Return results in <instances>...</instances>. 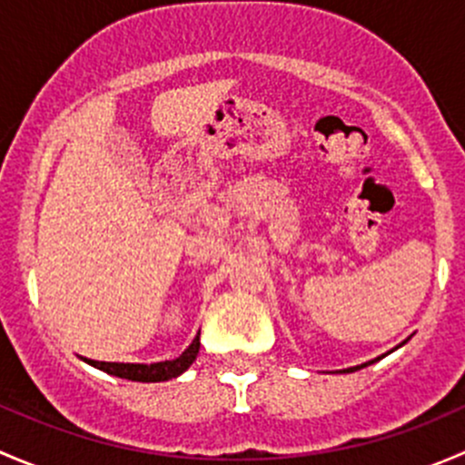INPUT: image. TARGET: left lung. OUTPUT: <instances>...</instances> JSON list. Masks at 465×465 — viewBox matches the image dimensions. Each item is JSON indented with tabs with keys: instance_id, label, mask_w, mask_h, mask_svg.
Segmentation results:
<instances>
[{
	"instance_id": "8db88e82",
	"label": "left lung",
	"mask_w": 465,
	"mask_h": 465,
	"mask_svg": "<svg viewBox=\"0 0 465 465\" xmlns=\"http://www.w3.org/2000/svg\"><path fill=\"white\" fill-rule=\"evenodd\" d=\"M407 340H410V337H407ZM405 340V341H407ZM405 341H402V344H405ZM402 344H398V346H402ZM396 346V349H398ZM389 353H391V351H389ZM376 360H380V358H376ZM376 360H369V362H364V364H358V367H351V369H341L340 373H353V371H358V369H364L367 367V364H371V362H376Z\"/></svg>"
}]
</instances>
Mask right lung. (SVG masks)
Here are the masks:
<instances>
[{"mask_svg": "<svg viewBox=\"0 0 465 465\" xmlns=\"http://www.w3.org/2000/svg\"><path fill=\"white\" fill-rule=\"evenodd\" d=\"M200 351V332L193 337V341L189 344V349L175 360H163V362H153V364H137V362H98V360H85L92 367L101 369V371L110 373V376L134 380V382H166V380L182 376L191 364L195 362Z\"/></svg>", "mask_w": 465, "mask_h": 465, "instance_id": "obj_1", "label": "right lung"}]
</instances>
